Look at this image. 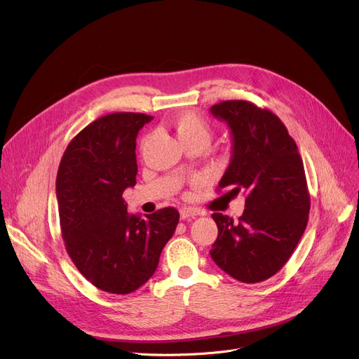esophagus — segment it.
<instances>
[{"mask_svg": "<svg viewBox=\"0 0 359 359\" xmlns=\"http://www.w3.org/2000/svg\"><path fill=\"white\" fill-rule=\"evenodd\" d=\"M180 215H181V219H187V217H194L198 215V212L193 208H182L180 210Z\"/></svg>", "mask_w": 359, "mask_h": 359, "instance_id": "34e87169", "label": "esophagus"}]
</instances>
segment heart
<instances>
[{"instance_id": "b5f03b06", "label": "heart", "mask_w": 359, "mask_h": 359, "mask_svg": "<svg viewBox=\"0 0 359 359\" xmlns=\"http://www.w3.org/2000/svg\"><path fill=\"white\" fill-rule=\"evenodd\" d=\"M172 126L182 143L191 142V140L209 142L212 137L209 124L204 121L200 115L194 112H182L177 115L174 118Z\"/></svg>"}]
</instances>
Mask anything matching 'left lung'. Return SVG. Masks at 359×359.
I'll return each mask as SVG.
<instances>
[{
    "label": "left lung",
    "instance_id": "obj_1",
    "mask_svg": "<svg viewBox=\"0 0 359 359\" xmlns=\"http://www.w3.org/2000/svg\"><path fill=\"white\" fill-rule=\"evenodd\" d=\"M232 133V156L219 189L245 191L243 216L213 213L217 238L213 262L233 279L257 283L286 264L306 228L310 193L297 143L269 109L247 100L210 108Z\"/></svg>",
    "mask_w": 359,
    "mask_h": 359
}]
</instances>
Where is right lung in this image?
<instances>
[{
    "label": "right lung",
    "instance_id": "add662e5",
    "mask_svg": "<svg viewBox=\"0 0 359 359\" xmlns=\"http://www.w3.org/2000/svg\"><path fill=\"white\" fill-rule=\"evenodd\" d=\"M153 116L115 112L97 118L67 146L57 174L65 250L100 291L126 295L155 273L180 220L174 208L128 215L123 193L135 185V139Z\"/></svg>",
    "mask_w": 359,
    "mask_h": 359
}]
</instances>
